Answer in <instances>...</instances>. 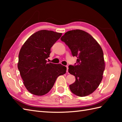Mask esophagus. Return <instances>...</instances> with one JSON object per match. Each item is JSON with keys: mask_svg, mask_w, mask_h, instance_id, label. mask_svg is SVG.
Here are the masks:
<instances>
[{"mask_svg": "<svg viewBox=\"0 0 122 122\" xmlns=\"http://www.w3.org/2000/svg\"><path fill=\"white\" fill-rule=\"evenodd\" d=\"M66 72H68V69H69L68 66H66Z\"/></svg>", "mask_w": 122, "mask_h": 122, "instance_id": "1", "label": "esophagus"}]
</instances>
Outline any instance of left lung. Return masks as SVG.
Instances as JSON below:
<instances>
[{
  "label": "left lung",
  "mask_w": 122,
  "mask_h": 122,
  "mask_svg": "<svg viewBox=\"0 0 122 122\" xmlns=\"http://www.w3.org/2000/svg\"><path fill=\"white\" fill-rule=\"evenodd\" d=\"M61 40L69 46L72 56L77 58L74 66H69V72L76 77L70 89L78 97L91 94L103 79L105 62L102 48L91 35L79 29L66 32Z\"/></svg>",
  "instance_id": "left-lung-1"
}]
</instances>
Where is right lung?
<instances>
[{"label":"right lung","mask_w":122,"mask_h":122,"mask_svg":"<svg viewBox=\"0 0 122 122\" xmlns=\"http://www.w3.org/2000/svg\"><path fill=\"white\" fill-rule=\"evenodd\" d=\"M61 33L42 30L33 33L23 45L19 53L18 68L24 84L30 93L38 96L48 93L59 76L66 73L60 63H47L51 48Z\"/></svg>","instance_id":"right-lung-1"}]
</instances>
